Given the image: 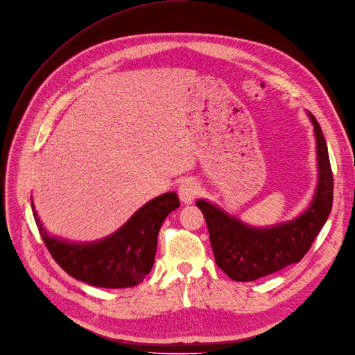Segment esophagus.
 <instances>
[{
    "label": "esophagus",
    "mask_w": 355,
    "mask_h": 355,
    "mask_svg": "<svg viewBox=\"0 0 355 355\" xmlns=\"http://www.w3.org/2000/svg\"><path fill=\"white\" fill-rule=\"evenodd\" d=\"M198 191H200V187H198L196 180H193V179L183 180L179 187L180 201L185 204H192L198 195Z\"/></svg>",
    "instance_id": "esophagus-1"
}]
</instances>
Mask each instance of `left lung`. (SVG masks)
<instances>
[{"label": "left lung", "mask_w": 355, "mask_h": 355, "mask_svg": "<svg viewBox=\"0 0 355 355\" xmlns=\"http://www.w3.org/2000/svg\"><path fill=\"white\" fill-rule=\"evenodd\" d=\"M309 118L316 138L318 183L313 200L299 217L269 227H254L216 204L196 201L208 225L216 262L234 281H254L300 262L329 217L334 178L328 147L320 125L311 113Z\"/></svg>", "instance_id": "obj_1"}]
</instances>
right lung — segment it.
<instances>
[{"label":"right lung","mask_w":355,"mask_h":355,"mask_svg":"<svg viewBox=\"0 0 355 355\" xmlns=\"http://www.w3.org/2000/svg\"><path fill=\"white\" fill-rule=\"evenodd\" d=\"M179 205L175 192L163 193L137 209L115 233L96 242L77 243L49 236L32 200L39 233L56 263L73 278L101 288L135 287L150 274L160 227Z\"/></svg>","instance_id":"1"}]
</instances>
